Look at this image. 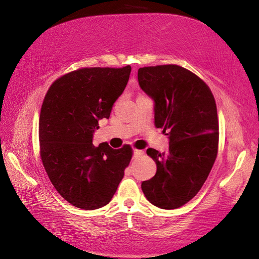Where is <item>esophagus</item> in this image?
<instances>
[{
    "label": "esophagus",
    "instance_id": "34e87169",
    "mask_svg": "<svg viewBox=\"0 0 259 259\" xmlns=\"http://www.w3.org/2000/svg\"><path fill=\"white\" fill-rule=\"evenodd\" d=\"M133 153H134V158H138L139 155H142L144 153V151L139 150V149H134V150H133Z\"/></svg>",
    "mask_w": 259,
    "mask_h": 259
}]
</instances>
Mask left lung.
<instances>
[{"instance_id":"1","label":"left lung","mask_w":259,"mask_h":259,"mask_svg":"<svg viewBox=\"0 0 259 259\" xmlns=\"http://www.w3.org/2000/svg\"><path fill=\"white\" fill-rule=\"evenodd\" d=\"M138 83L154 101V124L168 136L167 152L147 149L156 173L143 182L151 204L178 208L195 197L208 177L218 151V117L204 81L177 65L138 69Z\"/></svg>"}]
</instances>
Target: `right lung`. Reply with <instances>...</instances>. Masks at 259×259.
I'll return each instance as SVG.
<instances>
[{
    "label": "right lung",
    "instance_id": "add662e5",
    "mask_svg": "<svg viewBox=\"0 0 259 259\" xmlns=\"http://www.w3.org/2000/svg\"><path fill=\"white\" fill-rule=\"evenodd\" d=\"M123 68H82L55 81L44 98L38 123L40 154L51 183L70 204L96 209L111 201L131 162L124 145H93L98 121L109 119L131 74Z\"/></svg>",
    "mask_w": 259,
    "mask_h": 259
}]
</instances>
